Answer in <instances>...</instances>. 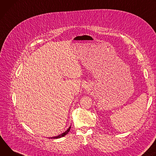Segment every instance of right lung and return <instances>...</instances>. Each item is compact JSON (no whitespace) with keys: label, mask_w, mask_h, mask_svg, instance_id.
Wrapping results in <instances>:
<instances>
[{"label":"right lung","mask_w":156,"mask_h":156,"mask_svg":"<svg viewBox=\"0 0 156 156\" xmlns=\"http://www.w3.org/2000/svg\"><path fill=\"white\" fill-rule=\"evenodd\" d=\"M71 128V126H70V127H69V128L67 129V130H66L64 133H63L61 134H60V135H59V136H55V137H49V138H51V139H57V138H60V137H63V136H64L65 135H66V134L69 133V131H70Z\"/></svg>","instance_id":"right-lung-1"}]
</instances>
